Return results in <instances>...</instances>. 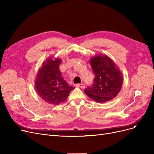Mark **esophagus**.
<instances>
[{
	"mask_svg": "<svg viewBox=\"0 0 154 154\" xmlns=\"http://www.w3.org/2000/svg\"><path fill=\"white\" fill-rule=\"evenodd\" d=\"M76 87H79V88H85V84H83V83H81V84H76Z\"/></svg>",
	"mask_w": 154,
	"mask_h": 154,
	"instance_id": "obj_1",
	"label": "esophagus"
}]
</instances>
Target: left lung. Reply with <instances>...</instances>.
<instances>
[{"label": "left lung", "mask_w": 154, "mask_h": 154, "mask_svg": "<svg viewBox=\"0 0 154 154\" xmlns=\"http://www.w3.org/2000/svg\"><path fill=\"white\" fill-rule=\"evenodd\" d=\"M90 64L95 77L93 84L86 88L84 92L89 97L99 103L111 100L121 90L122 74L107 56L94 57L91 58Z\"/></svg>", "instance_id": "8db88e82"}]
</instances>
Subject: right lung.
Returning a JSON list of instances; mask_svg holds the SVG:
<instances>
[{"mask_svg": "<svg viewBox=\"0 0 154 154\" xmlns=\"http://www.w3.org/2000/svg\"><path fill=\"white\" fill-rule=\"evenodd\" d=\"M61 60L48 59L38 73L35 88L39 96L45 102L58 105L66 100L74 87L64 80L59 66Z\"/></svg>", "mask_w": 154, "mask_h": 154, "instance_id": "1", "label": "right lung"}]
</instances>
